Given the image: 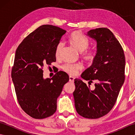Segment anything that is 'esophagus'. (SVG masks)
<instances>
[{"instance_id":"esophagus-1","label":"esophagus","mask_w":135,"mask_h":135,"mask_svg":"<svg viewBox=\"0 0 135 135\" xmlns=\"http://www.w3.org/2000/svg\"><path fill=\"white\" fill-rule=\"evenodd\" d=\"M74 77H73V76H70V77H69V79H70V82H73L74 81Z\"/></svg>"}]
</instances>
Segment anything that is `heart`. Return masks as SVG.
I'll return each instance as SVG.
<instances>
[{
    "label": "heart",
    "instance_id": "obj_1",
    "mask_svg": "<svg viewBox=\"0 0 135 135\" xmlns=\"http://www.w3.org/2000/svg\"><path fill=\"white\" fill-rule=\"evenodd\" d=\"M69 42L73 45L77 50L82 51L81 56L85 62L88 64H92L96 59V53L93 50H86L89 45V41L88 39L85 37L79 31H75L71 34L69 37ZM63 43L60 42L57 45L55 50L56 57H58L60 54L62 47H63ZM84 51L83 52V51ZM83 65L81 63H65L62 65V68L65 72L71 75H76L78 72L82 69Z\"/></svg>",
    "mask_w": 135,
    "mask_h": 135
}]
</instances>
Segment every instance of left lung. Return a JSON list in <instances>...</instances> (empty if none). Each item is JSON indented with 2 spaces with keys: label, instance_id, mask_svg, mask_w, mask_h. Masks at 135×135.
Segmentation results:
<instances>
[{
  "label": "left lung",
  "instance_id": "1",
  "mask_svg": "<svg viewBox=\"0 0 135 135\" xmlns=\"http://www.w3.org/2000/svg\"><path fill=\"white\" fill-rule=\"evenodd\" d=\"M87 35L97 41V53L92 65L81 77L95 81L94 90L81 79H74L73 95L76 110L89 119L104 116L115 105L125 81V57L123 49L111 31L106 28L91 30Z\"/></svg>",
  "mask_w": 135,
  "mask_h": 135
}]
</instances>
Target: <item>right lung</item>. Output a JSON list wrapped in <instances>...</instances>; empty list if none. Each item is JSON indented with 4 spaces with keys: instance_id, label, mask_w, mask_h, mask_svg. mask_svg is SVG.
Returning <instances> with one entry per match:
<instances>
[{
    "instance_id": "obj_1",
    "label": "right lung",
    "mask_w": 135,
    "mask_h": 135,
    "mask_svg": "<svg viewBox=\"0 0 135 135\" xmlns=\"http://www.w3.org/2000/svg\"><path fill=\"white\" fill-rule=\"evenodd\" d=\"M66 31L43 25L30 33L16 51L11 78L18 102L25 113L35 119L50 117L57 110V99L69 81L68 74L57 72L44 79L43 68L56 61L57 45Z\"/></svg>"
}]
</instances>
